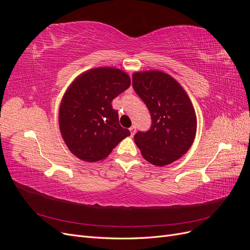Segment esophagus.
Listing matches in <instances>:
<instances>
[{
	"instance_id": "1",
	"label": "esophagus",
	"mask_w": 250,
	"mask_h": 250,
	"mask_svg": "<svg viewBox=\"0 0 250 250\" xmlns=\"http://www.w3.org/2000/svg\"><path fill=\"white\" fill-rule=\"evenodd\" d=\"M129 131H130L131 137H133L134 133H135V127H134V126H131V127L129 128Z\"/></svg>"
}]
</instances>
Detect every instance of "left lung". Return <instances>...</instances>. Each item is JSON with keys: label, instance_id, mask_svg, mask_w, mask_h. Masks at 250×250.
Returning a JSON list of instances; mask_svg holds the SVG:
<instances>
[{"label": "left lung", "instance_id": "1", "mask_svg": "<svg viewBox=\"0 0 250 250\" xmlns=\"http://www.w3.org/2000/svg\"><path fill=\"white\" fill-rule=\"evenodd\" d=\"M132 86L152 120L148 131L134 135L143 157L158 167L177 161L196 135L197 118L190 98L175 79L161 71L134 73Z\"/></svg>", "mask_w": 250, "mask_h": 250}]
</instances>
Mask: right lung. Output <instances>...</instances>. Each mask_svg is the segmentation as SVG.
<instances>
[{"instance_id":"1","label":"right lung","mask_w":250,"mask_h":250,"mask_svg":"<svg viewBox=\"0 0 250 250\" xmlns=\"http://www.w3.org/2000/svg\"><path fill=\"white\" fill-rule=\"evenodd\" d=\"M130 86V77L115 67H98L75 79L59 107V128L71 152L88 163L107 157L130 131L119 124L111 102Z\"/></svg>"}]
</instances>
